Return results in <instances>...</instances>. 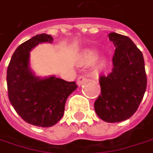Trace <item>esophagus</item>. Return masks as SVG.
<instances>
[{"mask_svg":"<svg viewBox=\"0 0 153 153\" xmlns=\"http://www.w3.org/2000/svg\"><path fill=\"white\" fill-rule=\"evenodd\" d=\"M87 79V78L86 76H84V75H80V76L78 77V79H77V84L79 85V86H80L85 80Z\"/></svg>","mask_w":153,"mask_h":153,"instance_id":"34e87169","label":"esophagus"}]
</instances>
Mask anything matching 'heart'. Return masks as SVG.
Returning <instances> with one entry per match:
<instances>
[{"label": "heart", "mask_w": 153, "mask_h": 153, "mask_svg": "<svg viewBox=\"0 0 153 153\" xmlns=\"http://www.w3.org/2000/svg\"><path fill=\"white\" fill-rule=\"evenodd\" d=\"M97 58V52L93 49H88L84 52L83 54V62L86 64H92L94 63ZM105 60H100L98 63V67L99 68H105Z\"/></svg>", "instance_id": "b5f03b06"}]
</instances>
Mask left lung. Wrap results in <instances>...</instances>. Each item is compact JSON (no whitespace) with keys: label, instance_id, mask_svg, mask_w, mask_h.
<instances>
[{"label":"left lung","instance_id":"obj_1","mask_svg":"<svg viewBox=\"0 0 153 153\" xmlns=\"http://www.w3.org/2000/svg\"><path fill=\"white\" fill-rule=\"evenodd\" d=\"M115 52L113 68L107 76L102 75L99 82L101 95L94 106L98 117L110 123L129 119L137 110L143 97L147 78L141 50L125 35L109 33Z\"/></svg>","mask_w":153,"mask_h":153}]
</instances>
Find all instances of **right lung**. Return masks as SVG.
I'll use <instances>...</instances> for the list:
<instances>
[{
	"instance_id": "obj_1",
	"label": "right lung",
	"mask_w": 153,
	"mask_h": 153,
	"mask_svg": "<svg viewBox=\"0 0 153 153\" xmlns=\"http://www.w3.org/2000/svg\"><path fill=\"white\" fill-rule=\"evenodd\" d=\"M53 42L46 33L37 34L15 50L7 70L9 99L17 114L27 123L48 128L64 115L67 97L77 88L74 81L50 76H35L29 67L32 48L39 43Z\"/></svg>"
}]
</instances>
